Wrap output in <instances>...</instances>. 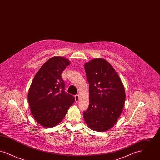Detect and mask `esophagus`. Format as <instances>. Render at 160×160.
I'll use <instances>...</instances> for the list:
<instances>
[{"mask_svg": "<svg viewBox=\"0 0 160 160\" xmlns=\"http://www.w3.org/2000/svg\"><path fill=\"white\" fill-rule=\"evenodd\" d=\"M74 97H75V101H76V102H78V99H79V96H78V95H76L74 96Z\"/></svg>", "mask_w": 160, "mask_h": 160, "instance_id": "obj_1", "label": "esophagus"}]
</instances>
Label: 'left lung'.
Wrapping results in <instances>:
<instances>
[{"label": "left lung", "instance_id": "left-lung-1", "mask_svg": "<svg viewBox=\"0 0 160 160\" xmlns=\"http://www.w3.org/2000/svg\"><path fill=\"white\" fill-rule=\"evenodd\" d=\"M89 84V105L83 112L85 122L94 131L102 132L114 126L122 113L125 92L113 67L104 59L84 64Z\"/></svg>", "mask_w": 160, "mask_h": 160}]
</instances>
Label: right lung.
I'll use <instances>...</instances> for the list:
<instances>
[{"label":"right lung","mask_w":160,"mask_h":160,"mask_svg":"<svg viewBox=\"0 0 160 160\" xmlns=\"http://www.w3.org/2000/svg\"><path fill=\"white\" fill-rule=\"evenodd\" d=\"M70 62L54 56L39 69L28 92V101L35 121L45 128L53 127L63 120L74 97L65 91L61 74Z\"/></svg>","instance_id":"right-lung-1"}]
</instances>
